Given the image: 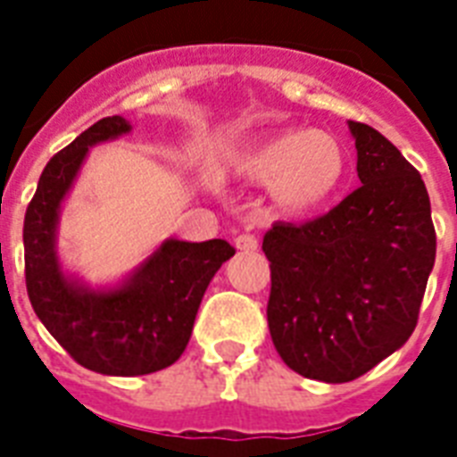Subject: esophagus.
Segmentation results:
<instances>
[{"label":"esophagus","mask_w":457,"mask_h":457,"mask_svg":"<svg viewBox=\"0 0 457 457\" xmlns=\"http://www.w3.org/2000/svg\"><path fill=\"white\" fill-rule=\"evenodd\" d=\"M235 246L239 251H256L258 249V237L249 235V232H246V235H239L235 239Z\"/></svg>","instance_id":"obj_1"}]
</instances>
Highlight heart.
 I'll use <instances>...</instances> for the list:
<instances>
[{"label":"heart","mask_w":457,"mask_h":457,"mask_svg":"<svg viewBox=\"0 0 457 457\" xmlns=\"http://www.w3.org/2000/svg\"><path fill=\"white\" fill-rule=\"evenodd\" d=\"M251 182H268L272 201L285 213H312L339 194L348 161L344 146L325 130H282L235 158Z\"/></svg>","instance_id":"obj_1"}]
</instances>
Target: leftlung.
I'll return each mask as SVG.
<instances>
[{"mask_svg":"<svg viewBox=\"0 0 457 457\" xmlns=\"http://www.w3.org/2000/svg\"><path fill=\"white\" fill-rule=\"evenodd\" d=\"M362 185L315 220L278 222L268 327L279 358L327 384L358 379L418 325L436 256L429 194L375 128L348 120Z\"/></svg>","mask_w":457,"mask_h":457,"instance_id":"1","label":"left lung"}]
</instances>
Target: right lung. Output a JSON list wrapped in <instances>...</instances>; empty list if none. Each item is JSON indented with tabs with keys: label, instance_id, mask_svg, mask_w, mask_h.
Listing matches in <instances>:
<instances>
[{
	"label": "right lung",
	"instance_id": "1",
	"mask_svg": "<svg viewBox=\"0 0 457 457\" xmlns=\"http://www.w3.org/2000/svg\"><path fill=\"white\" fill-rule=\"evenodd\" d=\"M130 132L120 116L96 120L45 165L25 211V287L54 339L82 368L102 375H149L178 361L192 337L208 282L235 249L225 239H168L116 289H89L68 279L56 258L61 201L89 146Z\"/></svg>",
	"mask_w": 457,
	"mask_h": 457
}]
</instances>
